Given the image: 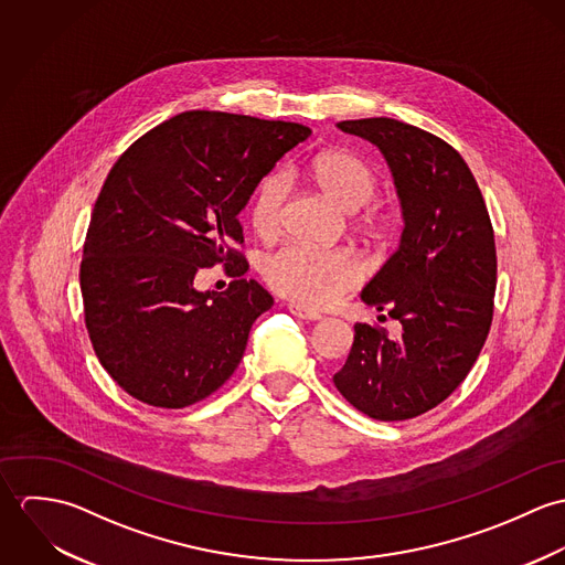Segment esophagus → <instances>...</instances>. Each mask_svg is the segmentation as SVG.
Wrapping results in <instances>:
<instances>
[{
    "label": "esophagus",
    "mask_w": 565,
    "mask_h": 565,
    "mask_svg": "<svg viewBox=\"0 0 565 565\" xmlns=\"http://www.w3.org/2000/svg\"><path fill=\"white\" fill-rule=\"evenodd\" d=\"M287 309H289L291 316H296V318H300V320H307V322L322 320V316H320L318 311H311V309H307V307H302V305H296V302H291Z\"/></svg>",
    "instance_id": "1"
}]
</instances>
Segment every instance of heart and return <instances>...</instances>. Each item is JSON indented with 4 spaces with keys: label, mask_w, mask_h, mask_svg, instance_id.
I'll return each mask as SVG.
<instances>
[{
    "label": "heart",
    "mask_w": 565,
    "mask_h": 565,
    "mask_svg": "<svg viewBox=\"0 0 565 565\" xmlns=\"http://www.w3.org/2000/svg\"><path fill=\"white\" fill-rule=\"evenodd\" d=\"M309 171L323 193L337 200L343 209L354 211L363 206L361 222L365 228L381 231L387 226V206L379 200H370L379 186L376 169L363 157L345 150H330L318 154L309 164ZM287 193L289 180L280 169L269 171L256 184L247 215L258 237L271 239L278 235ZM260 271L276 294L318 309L332 305L361 282L363 263L345 247L318 249L305 243H287L265 256Z\"/></svg>",
    "instance_id": "obj_1"
}]
</instances>
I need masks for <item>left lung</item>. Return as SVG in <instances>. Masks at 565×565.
Returning a JSON list of instances; mask_svg holds the SVG:
<instances>
[{"label": "left lung", "mask_w": 565, "mask_h": 565, "mask_svg": "<svg viewBox=\"0 0 565 565\" xmlns=\"http://www.w3.org/2000/svg\"><path fill=\"white\" fill-rule=\"evenodd\" d=\"M390 162L403 204L398 249L361 298L403 323L392 339L356 323L341 396L381 422L417 417L444 403L477 363L493 318L495 243L483 193L444 139L390 117L339 121Z\"/></svg>", "instance_id": "obj_1"}]
</instances>
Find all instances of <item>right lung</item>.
<instances>
[{"mask_svg": "<svg viewBox=\"0 0 565 565\" xmlns=\"http://www.w3.org/2000/svg\"><path fill=\"white\" fill-rule=\"evenodd\" d=\"M311 128L220 110H186L113 164L86 231L84 323L110 379L132 398L182 408L237 370L254 320L274 298L245 280L239 213L256 184ZM224 264L226 292L192 278Z\"/></svg>", "mask_w": 565, "mask_h": 565, "instance_id": "right-lung-1", "label": "right lung"}]
</instances>
